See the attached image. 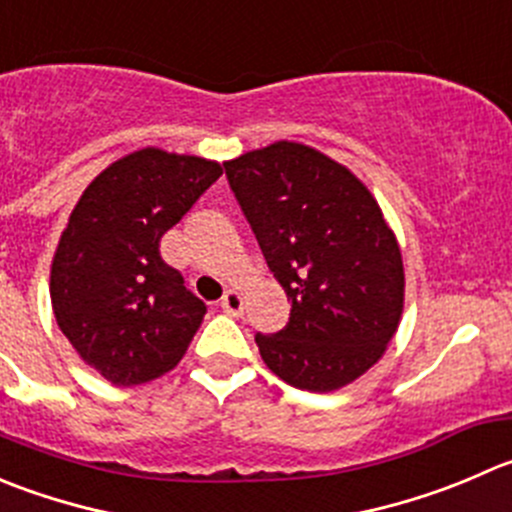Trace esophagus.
Wrapping results in <instances>:
<instances>
[{
	"instance_id": "34e87169",
	"label": "esophagus",
	"mask_w": 512,
	"mask_h": 512,
	"mask_svg": "<svg viewBox=\"0 0 512 512\" xmlns=\"http://www.w3.org/2000/svg\"><path fill=\"white\" fill-rule=\"evenodd\" d=\"M220 307L227 312V315H242V307H245V300L237 290H227L225 297L220 300Z\"/></svg>"
}]
</instances>
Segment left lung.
Segmentation results:
<instances>
[{
    "label": "left lung",
    "mask_w": 512,
    "mask_h": 512,
    "mask_svg": "<svg viewBox=\"0 0 512 512\" xmlns=\"http://www.w3.org/2000/svg\"><path fill=\"white\" fill-rule=\"evenodd\" d=\"M225 175L292 302L280 332L255 335L262 360L292 388H342L380 360L403 315V257L375 197L297 142L225 162Z\"/></svg>",
    "instance_id": "1"
}]
</instances>
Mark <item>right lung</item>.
Returning <instances> with one entry per match:
<instances>
[{
    "mask_svg": "<svg viewBox=\"0 0 512 512\" xmlns=\"http://www.w3.org/2000/svg\"><path fill=\"white\" fill-rule=\"evenodd\" d=\"M217 162L147 150L122 157L79 197L54 252L52 310L87 365L142 385L180 362L207 305L160 255V240L220 180Z\"/></svg>",
    "mask_w": 512,
    "mask_h": 512,
    "instance_id": "1",
    "label": "right lung"
}]
</instances>
